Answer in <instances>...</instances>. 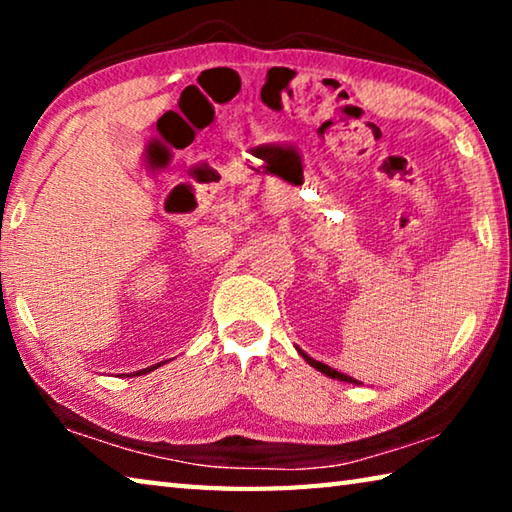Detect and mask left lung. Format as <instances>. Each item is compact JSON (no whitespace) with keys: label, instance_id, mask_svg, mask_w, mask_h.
<instances>
[{"label":"left lung","instance_id":"8db88e82","mask_svg":"<svg viewBox=\"0 0 512 512\" xmlns=\"http://www.w3.org/2000/svg\"><path fill=\"white\" fill-rule=\"evenodd\" d=\"M298 352H300V357L305 359L311 368H316V370H320L323 372V375H327V377H332V379H341V381H348V384H359L357 379L354 377H350V375H343V372H339V370H334V368H329V366H325V363H320V361H316V359H311L309 354L305 352V350H300L298 348Z\"/></svg>","mask_w":512,"mask_h":512}]
</instances>
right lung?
<instances>
[{
	"mask_svg": "<svg viewBox=\"0 0 512 512\" xmlns=\"http://www.w3.org/2000/svg\"><path fill=\"white\" fill-rule=\"evenodd\" d=\"M164 361H160V363H155V366H149V368H144V370H137V372H131V377H135V375H146V372H151V370H155V368H160ZM128 377V375H126Z\"/></svg>",
	"mask_w": 512,
	"mask_h": 512,
	"instance_id": "obj_1",
	"label": "right lung"
}]
</instances>
